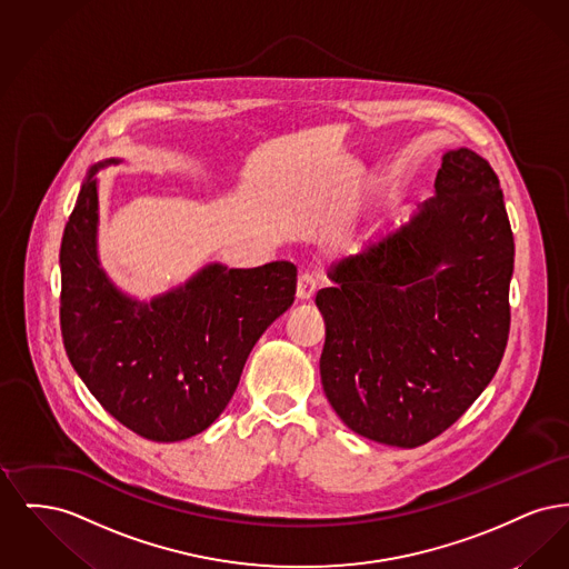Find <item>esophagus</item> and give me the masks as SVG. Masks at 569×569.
<instances>
[{
	"label": "esophagus",
	"instance_id": "34e87169",
	"mask_svg": "<svg viewBox=\"0 0 569 569\" xmlns=\"http://www.w3.org/2000/svg\"><path fill=\"white\" fill-rule=\"evenodd\" d=\"M316 290H318V277L313 272H300L297 283V297L300 300H309V298H313Z\"/></svg>",
	"mask_w": 569,
	"mask_h": 569
}]
</instances>
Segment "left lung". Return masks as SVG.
Returning <instances> with one entry per match:
<instances>
[{
	"label": "left lung",
	"mask_w": 569,
	"mask_h": 569,
	"mask_svg": "<svg viewBox=\"0 0 569 569\" xmlns=\"http://www.w3.org/2000/svg\"><path fill=\"white\" fill-rule=\"evenodd\" d=\"M515 237L499 179L448 151L413 219L339 262L320 376L337 416L379 443L418 448L450 429L495 378L510 335Z\"/></svg>",
	"instance_id": "obj_1"
}]
</instances>
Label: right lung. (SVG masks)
<instances>
[{
    "label": "right lung",
    "mask_w": 569,
    "mask_h": 569,
    "mask_svg": "<svg viewBox=\"0 0 569 569\" xmlns=\"http://www.w3.org/2000/svg\"><path fill=\"white\" fill-rule=\"evenodd\" d=\"M96 170L59 253L66 353L114 420L151 441H181L230 403L251 348L295 302L297 267L211 264L151 305L123 297L98 267Z\"/></svg>",
    "instance_id": "obj_1"
}]
</instances>
